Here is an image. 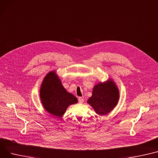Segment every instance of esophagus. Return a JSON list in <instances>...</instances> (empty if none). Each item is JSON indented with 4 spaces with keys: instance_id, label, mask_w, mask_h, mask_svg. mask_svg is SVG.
Instances as JSON below:
<instances>
[{
    "instance_id": "1",
    "label": "esophagus",
    "mask_w": 158,
    "mask_h": 158,
    "mask_svg": "<svg viewBox=\"0 0 158 158\" xmlns=\"http://www.w3.org/2000/svg\"><path fill=\"white\" fill-rule=\"evenodd\" d=\"M78 101H79V102L80 103H82L84 102V99H83L82 97H79V98H78Z\"/></svg>"
}]
</instances>
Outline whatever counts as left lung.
Segmentation results:
<instances>
[{"label":"left lung","instance_id":"1","mask_svg":"<svg viewBox=\"0 0 158 158\" xmlns=\"http://www.w3.org/2000/svg\"><path fill=\"white\" fill-rule=\"evenodd\" d=\"M119 91L114 82L109 79L94 86L92 96L87 102L100 115H104L112 111L117 106Z\"/></svg>","mask_w":158,"mask_h":158}]
</instances>
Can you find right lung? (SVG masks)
<instances>
[{
  "label": "right lung",
  "mask_w": 158,
  "mask_h": 158,
  "mask_svg": "<svg viewBox=\"0 0 158 158\" xmlns=\"http://www.w3.org/2000/svg\"><path fill=\"white\" fill-rule=\"evenodd\" d=\"M40 97L44 109L56 118L61 117L69 106L78 102L64 88L55 71L45 76L40 89Z\"/></svg>",
  "instance_id": "1"
}]
</instances>
